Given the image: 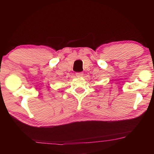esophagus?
I'll return each instance as SVG.
<instances>
[{"instance_id":"esophagus-1","label":"esophagus","mask_w":154,"mask_h":154,"mask_svg":"<svg viewBox=\"0 0 154 154\" xmlns=\"http://www.w3.org/2000/svg\"><path fill=\"white\" fill-rule=\"evenodd\" d=\"M83 72H77L76 73V76L77 77H83Z\"/></svg>"}]
</instances>
